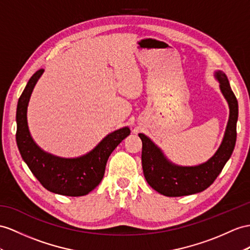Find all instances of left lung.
I'll return each mask as SVG.
<instances>
[{
    "instance_id": "1",
    "label": "left lung",
    "mask_w": 250,
    "mask_h": 250,
    "mask_svg": "<svg viewBox=\"0 0 250 250\" xmlns=\"http://www.w3.org/2000/svg\"><path fill=\"white\" fill-rule=\"evenodd\" d=\"M214 77L219 81L221 92L228 104L229 118L219 149L207 162L197 166L175 165L166 157L162 149L148 136L143 133L138 134L143 142L142 163L145 178L158 193L176 197L204 191L215 181L232 154L239 116L238 100L230 87L225 73L216 70Z\"/></svg>"
}]
</instances>
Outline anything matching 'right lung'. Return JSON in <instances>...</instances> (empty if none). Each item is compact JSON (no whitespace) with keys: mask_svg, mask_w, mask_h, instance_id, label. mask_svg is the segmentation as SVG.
<instances>
[{"mask_svg":"<svg viewBox=\"0 0 250 250\" xmlns=\"http://www.w3.org/2000/svg\"><path fill=\"white\" fill-rule=\"evenodd\" d=\"M44 69L36 72L25 86L17 105V145L23 161L42 186L56 194L86 195L98 186L104 175L108 156L130 135L129 126L114 131L86 154L65 158L42 150L31 137L27 124V107L31 93Z\"/></svg>","mask_w":250,"mask_h":250,"instance_id":"add662e5","label":"right lung"}]
</instances>
